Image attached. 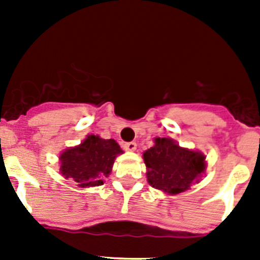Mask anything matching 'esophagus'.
<instances>
[{
    "mask_svg": "<svg viewBox=\"0 0 260 260\" xmlns=\"http://www.w3.org/2000/svg\"><path fill=\"white\" fill-rule=\"evenodd\" d=\"M123 148L126 151H135L137 150V143L135 142H127V143L123 144Z\"/></svg>",
    "mask_w": 260,
    "mask_h": 260,
    "instance_id": "1",
    "label": "esophagus"
}]
</instances>
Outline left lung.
Wrapping results in <instances>:
<instances>
[{
    "instance_id": "1",
    "label": "left lung",
    "mask_w": 260,
    "mask_h": 260,
    "mask_svg": "<svg viewBox=\"0 0 260 260\" xmlns=\"http://www.w3.org/2000/svg\"><path fill=\"white\" fill-rule=\"evenodd\" d=\"M155 146L143 153L147 181L168 195L190 189L206 171V156L183 148L171 138H155Z\"/></svg>"
}]
</instances>
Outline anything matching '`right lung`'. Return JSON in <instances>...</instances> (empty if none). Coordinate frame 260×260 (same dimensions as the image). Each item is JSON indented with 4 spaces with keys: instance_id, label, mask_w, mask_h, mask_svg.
Here are the masks:
<instances>
[{
    "instance_id": "add662e5",
    "label": "right lung",
    "mask_w": 260,
    "mask_h": 260,
    "mask_svg": "<svg viewBox=\"0 0 260 260\" xmlns=\"http://www.w3.org/2000/svg\"><path fill=\"white\" fill-rule=\"evenodd\" d=\"M121 153L123 151L114 139L87 135L79 146L68 148L59 155V171L65 178H71L80 187L100 186Z\"/></svg>"
}]
</instances>
